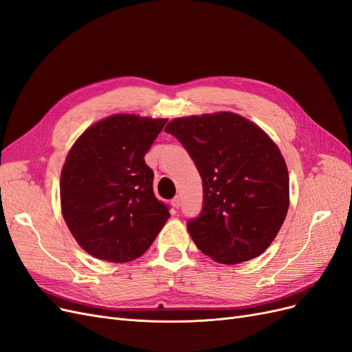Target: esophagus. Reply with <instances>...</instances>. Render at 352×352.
<instances>
[{
    "instance_id": "obj_1",
    "label": "esophagus",
    "mask_w": 352,
    "mask_h": 352,
    "mask_svg": "<svg viewBox=\"0 0 352 352\" xmlns=\"http://www.w3.org/2000/svg\"><path fill=\"white\" fill-rule=\"evenodd\" d=\"M172 205L175 208H179L180 205H182V201H180V197H175L173 199H172Z\"/></svg>"
}]
</instances>
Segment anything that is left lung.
Listing matches in <instances>:
<instances>
[{"instance_id": "obj_1", "label": "left lung", "mask_w": 352, "mask_h": 352, "mask_svg": "<svg viewBox=\"0 0 352 352\" xmlns=\"http://www.w3.org/2000/svg\"><path fill=\"white\" fill-rule=\"evenodd\" d=\"M164 131L184 145L202 179V210L186 223L197 248L227 265L262 254L289 204L288 170L274 141L230 112L177 118Z\"/></svg>"}]
</instances>
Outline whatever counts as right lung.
<instances>
[{
    "mask_svg": "<svg viewBox=\"0 0 352 352\" xmlns=\"http://www.w3.org/2000/svg\"><path fill=\"white\" fill-rule=\"evenodd\" d=\"M167 119L113 115L90 126L60 173V208L77 243L91 256L122 263L147 250L170 217L153 190L144 157Z\"/></svg>",
    "mask_w": 352,
    "mask_h": 352,
    "instance_id": "obj_1",
    "label": "right lung"
}]
</instances>
